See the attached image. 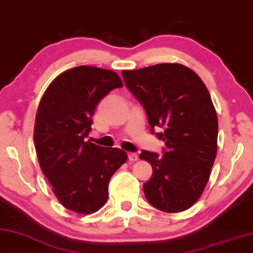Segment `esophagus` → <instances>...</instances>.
Returning a JSON list of instances; mask_svg holds the SVG:
<instances>
[{"mask_svg": "<svg viewBox=\"0 0 253 253\" xmlns=\"http://www.w3.org/2000/svg\"><path fill=\"white\" fill-rule=\"evenodd\" d=\"M127 158H129V160L130 161H132V162H134V161H136L138 160V154L136 153H127Z\"/></svg>", "mask_w": 253, "mask_h": 253, "instance_id": "obj_1", "label": "esophagus"}]
</instances>
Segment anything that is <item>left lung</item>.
I'll return each mask as SVG.
<instances>
[{
	"mask_svg": "<svg viewBox=\"0 0 253 253\" xmlns=\"http://www.w3.org/2000/svg\"><path fill=\"white\" fill-rule=\"evenodd\" d=\"M122 77L144 108L151 132L166 144L162 157L147 150L139 156L153 169L144 196L161 211L187 210L205 190L218 149L210 93L196 72L179 63L122 71Z\"/></svg>",
	"mask_w": 253,
	"mask_h": 253,
	"instance_id": "1",
	"label": "left lung"
}]
</instances>
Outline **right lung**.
<instances>
[{"instance_id": "right-lung-1", "label": "right lung", "mask_w": 253, "mask_h": 253, "mask_svg": "<svg viewBox=\"0 0 253 253\" xmlns=\"http://www.w3.org/2000/svg\"><path fill=\"white\" fill-rule=\"evenodd\" d=\"M111 70L81 65L56 77L40 101L34 126V147L43 174L66 209L93 213L104 206L111 176L126 153L86 141L99 102L122 87Z\"/></svg>"}]
</instances>
